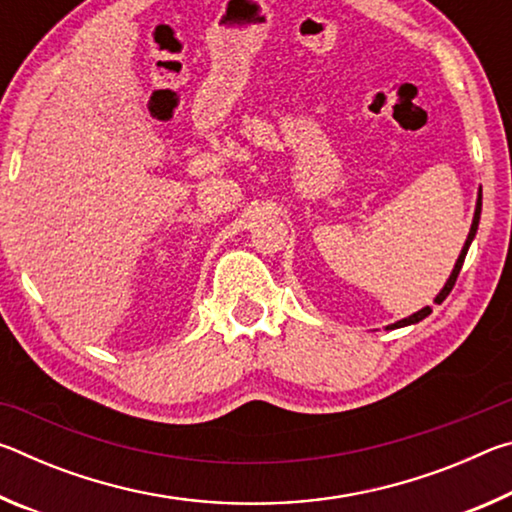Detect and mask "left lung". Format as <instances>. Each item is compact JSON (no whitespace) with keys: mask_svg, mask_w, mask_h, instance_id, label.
Returning a JSON list of instances; mask_svg holds the SVG:
<instances>
[{"mask_svg":"<svg viewBox=\"0 0 512 512\" xmlns=\"http://www.w3.org/2000/svg\"><path fill=\"white\" fill-rule=\"evenodd\" d=\"M481 196H483V194L479 192V201H476V210H474V221H472L470 235H467V239H465V246H463V250H461V255H458V259H456V266H454L452 275H449L447 284H445V287H443V291H440L438 296H436V305H440V302H443V300L449 296V291H452V289H454V284H456V277H458V273H461L463 262H465V255H467V248H470L472 239H474V235H476V228H479V219H481ZM429 314H431V307H424V309H420V311H415L413 316L404 318V320H397L395 325H388L386 329H395V327H406V325L420 323V320H422V318H427Z\"/></svg>","mask_w":512,"mask_h":512,"instance_id":"left-lung-1","label":"left lung"}]
</instances>
